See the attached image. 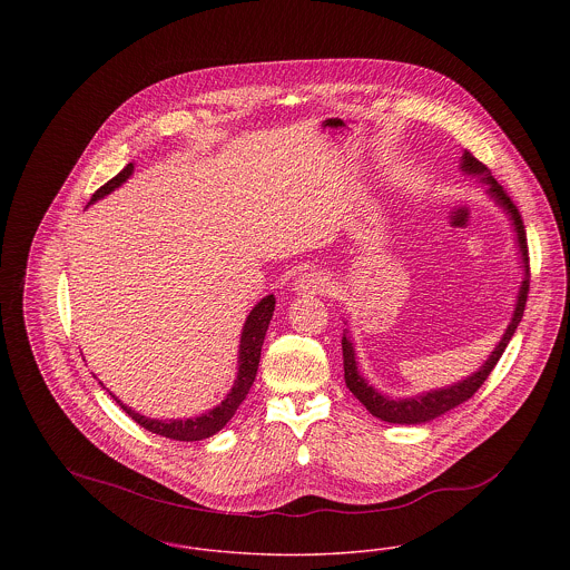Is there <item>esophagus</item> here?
Instances as JSON below:
<instances>
[{"mask_svg":"<svg viewBox=\"0 0 570 570\" xmlns=\"http://www.w3.org/2000/svg\"><path fill=\"white\" fill-rule=\"evenodd\" d=\"M326 287H328V276L318 269H309V272L301 274L294 283L296 294H323L326 292Z\"/></svg>","mask_w":570,"mask_h":570,"instance_id":"34e87169","label":"esophagus"}]
</instances>
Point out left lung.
<instances>
[{
    "label": "left lung",
    "mask_w": 570,
    "mask_h": 570,
    "mask_svg": "<svg viewBox=\"0 0 570 570\" xmlns=\"http://www.w3.org/2000/svg\"><path fill=\"white\" fill-rule=\"evenodd\" d=\"M461 170L463 175L476 177L481 184L488 186L489 199H493V204L509 217L511 228H513V237L518 245V254H520V267H522V281L518 287V296H515V305H513V314L511 321L504 328L502 337L498 340V344L493 346V351L489 353L488 360L483 362L481 368H476L472 375H468L465 380H459L450 386L443 389H434V391H425L419 395H410V397H391L384 395L382 391H377L373 384H368V380L360 373L357 366V355H355V344L348 335V328H344L342 333V357H344V382L346 389L364 404V407L386 421V423H400V425H416V423H428L445 412H450L452 407L461 406L463 402H468L488 380L489 373L493 371V366L498 364L500 355L504 353L509 340L513 337L515 328L522 321L524 314V305H527V294H529V249H527V235H524V226L520 219L518 208L513 206V202L507 197V193L502 190V186L493 179L491 170L483 163H479L470 151H463L461 156Z\"/></svg>",
    "instance_id": "obj_1"
}]
</instances>
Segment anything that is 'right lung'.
Listing matches in <instances>:
<instances>
[{"label":"right lung","instance_id":"1","mask_svg":"<svg viewBox=\"0 0 570 570\" xmlns=\"http://www.w3.org/2000/svg\"><path fill=\"white\" fill-rule=\"evenodd\" d=\"M131 173H134V163L127 164L114 179H109L105 186H100L91 195L89 204L107 197L111 190L122 186L131 177ZM274 305H276L274 294H267L247 314L244 328H242V340H239L237 380H235L230 393L222 400V404H217V406L210 407V410H206V412H202L197 416H188V419H151V416H145V414L136 412L134 407L122 404L116 395H111V393L109 395L116 400V404L122 407L136 423H140L145 430H149L154 434H160V436H166V439H173V441H202V439H208V436L217 434L235 416L237 407L242 406L245 395L249 393V389L254 384V377H256V371H258V360H261V346H263L265 331H267L269 321H272V314H274ZM98 384H102V382H98Z\"/></svg>","mask_w":570,"mask_h":570}]
</instances>
